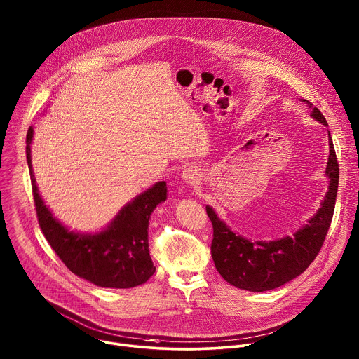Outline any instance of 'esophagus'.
Masks as SVG:
<instances>
[{"label":"esophagus","instance_id":"obj_1","mask_svg":"<svg viewBox=\"0 0 359 359\" xmlns=\"http://www.w3.org/2000/svg\"><path fill=\"white\" fill-rule=\"evenodd\" d=\"M200 177H201V172L197 168H194V166H190V168L184 169L183 173H182L183 182L186 184H189V186L197 184L200 182Z\"/></svg>","mask_w":359,"mask_h":359}]
</instances>
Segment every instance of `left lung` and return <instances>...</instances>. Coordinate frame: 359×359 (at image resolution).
<instances>
[{
  "instance_id": "1",
  "label": "left lung",
  "mask_w": 359,
  "mask_h": 359,
  "mask_svg": "<svg viewBox=\"0 0 359 359\" xmlns=\"http://www.w3.org/2000/svg\"><path fill=\"white\" fill-rule=\"evenodd\" d=\"M301 100L312 110L311 116L327 127L322 111L309 100ZM326 176L329 190L320 208L294 236L269 242L250 241L233 232L218 218L212 207H205L214 228L211 256L218 273L226 283L245 291L264 292L290 283L311 266L330 228L339 189V163L330 131Z\"/></svg>"
}]
</instances>
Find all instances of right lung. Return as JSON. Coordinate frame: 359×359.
Returning <instances> with one entry per match:
<instances>
[{"instance_id": "add662e5", "label": "right lung", "mask_w": 359, "mask_h": 359, "mask_svg": "<svg viewBox=\"0 0 359 359\" xmlns=\"http://www.w3.org/2000/svg\"><path fill=\"white\" fill-rule=\"evenodd\" d=\"M33 127L26 134V159L32 180L37 219L47 242L61 262L79 278L102 288H133L147 283L155 273L149 256L148 225L158 204L168 197L165 182L134 197L99 232L69 231L44 204L33 175L30 145Z\"/></svg>"}]
</instances>
